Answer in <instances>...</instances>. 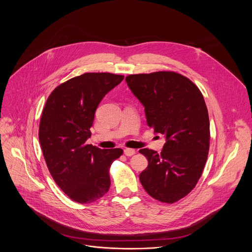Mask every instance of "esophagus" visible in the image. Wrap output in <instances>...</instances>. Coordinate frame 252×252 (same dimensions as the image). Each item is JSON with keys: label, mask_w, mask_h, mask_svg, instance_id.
Returning a JSON list of instances; mask_svg holds the SVG:
<instances>
[{"label": "esophagus", "mask_w": 252, "mask_h": 252, "mask_svg": "<svg viewBox=\"0 0 252 252\" xmlns=\"http://www.w3.org/2000/svg\"><path fill=\"white\" fill-rule=\"evenodd\" d=\"M124 153H125V155L126 157H131V156H133L135 154V151L133 149H126Z\"/></svg>", "instance_id": "esophagus-1"}]
</instances>
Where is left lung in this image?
I'll return each instance as SVG.
<instances>
[{
    "mask_svg": "<svg viewBox=\"0 0 252 252\" xmlns=\"http://www.w3.org/2000/svg\"><path fill=\"white\" fill-rule=\"evenodd\" d=\"M126 81L145 106L148 125L166 140L160 154L139 150L149 160L139 181L155 199L176 202L195 188L207 159L210 132L203 95L175 71L129 75Z\"/></svg>",
    "mask_w": 252,
    "mask_h": 252,
    "instance_id": "8db88e82",
    "label": "left lung"
}]
</instances>
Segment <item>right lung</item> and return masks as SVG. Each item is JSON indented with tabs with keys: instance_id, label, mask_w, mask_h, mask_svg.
Masks as SVG:
<instances>
[{
	"instance_id": "1",
	"label": "right lung",
	"mask_w": 252,
	"mask_h": 252,
	"mask_svg": "<svg viewBox=\"0 0 252 252\" xmlns=\"http://www.w3.org/2000/svg\"><path fill=\"white\" fill-rule=\"evenodd\" d=\"M124 78L86 73L58 86L46 101L39 128L42 152L56 184L76 202H94L107 192L110 167L124 153L86 142L98 103Z\"/></svg>"
}]
</instances>
